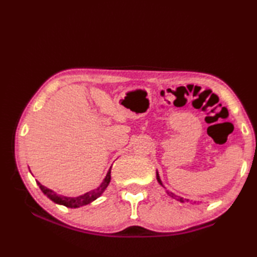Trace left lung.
I'll return each mask as SVG.
<instances>
[{
  "label": "left lung",
  "instance_id": "1",
  "mask_svg": "<svg viewBox=\"0 0 257 257\" xmlns=\"http://www.w3.org/2000/svg\"><path fill=\"white\" fill-rule=\"evenodd\" d=\"M156 179H158V181L160 182V184L162 185V181H161V179H160L159 173H156ZM168 194L170 195V196H171L172 198H176V199H178V201H180L181 203H184V202H185V201H184V198H181V197H179V196H177V195H175L173 193H170V191H168Z\"/></svg>",
  "mask_w": 257,
  "mask_h": 257
}]
</instances>
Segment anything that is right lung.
<instances>
[{"instance_id":"obj_1","label":"right lung","mask_w":257,"mask_h":257,"mask_svg":"<svg viewBox=\"0 0 257 257\" xmlns=\"http://www.w3.org/2000/svg\"><path fill=\"white\" fill-rule=\"evenodd\" d=\"M110 181H111V169L108 170L105 179L103 180V182L101 184V186L98 187V188L94 189V190H90V191H88V193H86V194L81 195V196H78V197L61 196V195L55 194L53 190L46 188V187L43 186L41 182H38V181H36V182H37V185L40 186V188H41L43 193H44L50 199H52V201H53L54 203L60 204V205H64L67 207H79V206L87 205V204L92 203L97 197L101 196V195L103 194V191L106 189V187L108 186V184H110Z\"/></svg>"}]
</instances>
